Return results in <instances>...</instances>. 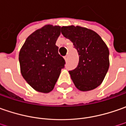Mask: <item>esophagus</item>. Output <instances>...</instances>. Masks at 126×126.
Segmentation results:
<instances>
[{"label":"esophagus","instance_id":"34e87169","mask_svg":"<svg viewBox=\"0 0 126 126\" xmlns=\"http://www.w3.org/2000/svg\"><path fill=\"white\" fill-rule=\"evenodd\" d=\"M64 59H65V61H68V59H69V56H68V55L65 56H64Z\"/></svg>","mask_w":126,"mask_h":126}]
</instances>
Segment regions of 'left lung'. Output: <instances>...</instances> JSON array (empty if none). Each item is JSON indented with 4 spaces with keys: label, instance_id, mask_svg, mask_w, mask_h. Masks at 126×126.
Listing matches in <instances>:
<instances>
[{
    "label": "left lung",
    "instance_id": "left-lung-1",
    "mask_svg": "<svg viewBox=\"0 0 126 126\" xmlns=\"http://www.w3.org/2000/svg\"><path fill=\"white\" fill-rule=\"evenodd\" d=\"M61 33L73 43L79 54L75 69L70 70L72 80L81 91L101 84L110 66L109 49L100 36L92 30L81 26H63Z\"/></svg>",
    "mask_w": 126,
    "mask_h": 126
}]
</instances>
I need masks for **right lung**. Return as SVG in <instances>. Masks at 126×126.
Instances as JSON below:
<instances>
[{
	"mask_svg": "<svg viewBox=\"0 0 126 126\" xmlns=\"http://www.w3.org/2000/svg\"><path fill=\"white\" fill-rule=\"evenodd\" d=\"M60 34V26L46 25L29 35L20 50L21 75L37 91H51L65 67V61L56 45Z\"/></svg>",
	"mask_w": 126,
	"mask_h": 126,
	"instance_id": "1",
	"label": "right lung"
}]
</instances>
